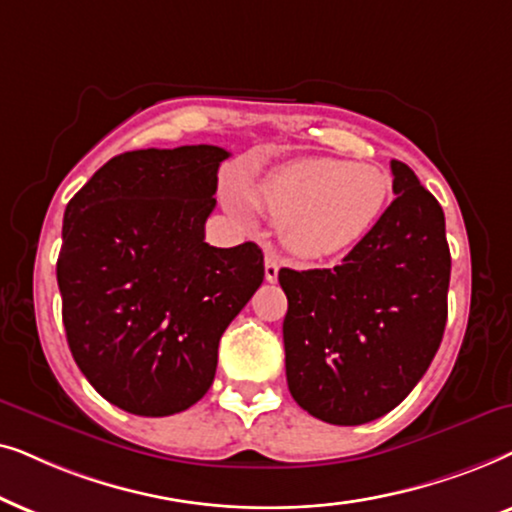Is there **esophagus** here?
<instances>
[{"mask_svg":"<svg viewBox=\"0 0 512 512\" xmlns=\"http://www.w3.org/2000/svg\"><path fill=\"white\" fill-rule=\"evenodd\" d=\"M278 269H281V264H278V257L267 255V260H264V278H267L269 283L278 281Z\"/></svg>","mask_w":512,"mask_h":512,"instance_id":"34e87169","label":"esophagus"}]
</instances>
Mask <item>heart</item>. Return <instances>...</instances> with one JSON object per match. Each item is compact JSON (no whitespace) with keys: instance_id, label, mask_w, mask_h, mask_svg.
<instances>
[{"instance_id":"obj_1","label":"heart","mask_w":512,"mask_h":512,"mask_svg":"<svg viewBox=\"0 0 512 512\" xmlns=\"http://www.w3.org/2000/svg\"><path fill=\"white\" fill-rule=\"evenodd\" d=\"M393 194L384 168L330 156L283 163L257 185V201L281 227L283 243L306 260L356 248L377 227ZM236 206V196H229Z\"/></svg>"}]
</instances>
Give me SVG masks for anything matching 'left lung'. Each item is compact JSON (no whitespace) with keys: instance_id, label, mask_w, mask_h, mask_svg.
<instances>
[{"instance_id":"left-lung-1","label":"left lung","mask_w":512,"mask_h":512,"mask_svg":"<svg viewBox=\"0 0 512 512\" xmlns=\"http://www.w3.org/2000/svg\"><path fill=\"white\" fill-rule=\"evenodd\" d=\"M395 199L335 269H281L285 374L297 405L358 426L410 395L440 349L452 257L445 213L403 161Z\"/></svg>"}]
</instances>
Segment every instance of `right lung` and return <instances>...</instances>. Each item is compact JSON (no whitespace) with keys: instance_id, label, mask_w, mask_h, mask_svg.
<instances>
[{"instance_id":"right-lung-1","label":"right lung","mask_w":512,"mask_h":512,"mask_svg":"<svg viewBox=\"0 0 512 512\" xmlns=\"http://www.w3.org/2000/svg\"><path fill=\"white\" fill-rule=\"evenodd\" d=\"M227 156L215 145L119 154L65 208L67 344L95 391L138 417L199 403L222 332L264 281L257 243H206Z\"/></svg>"}]
</instances>
